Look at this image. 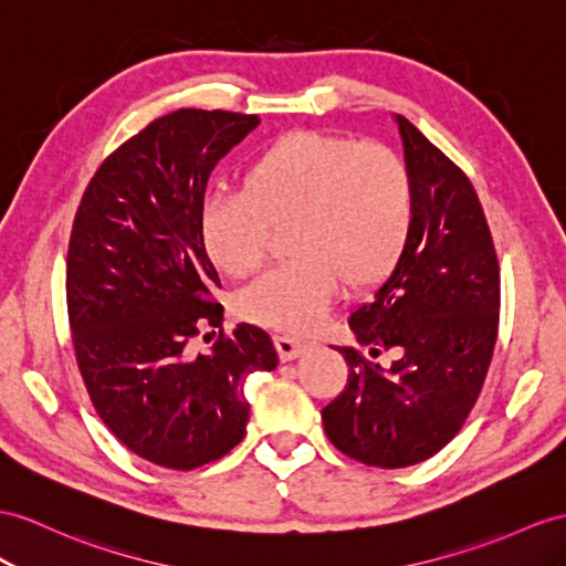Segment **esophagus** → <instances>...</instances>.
<instances>
[{
    "label": "esophagus",
    "instance_id": "34e87169",
    "mask_svg": "<svg viewBox=\"0 0 566 566\" xmlns=\"http://www.w3.org/2000/svg\"><path fill=\"white\" fill-rule=\"evenodd\" d=\"M274 346H277L282 360H294V358L306 354V349H308L306 342L294 339V337H286V335L274 337Z\"/></svg>",
    "mask_w": 566,
    "mask_h": 566
}]
</instances>
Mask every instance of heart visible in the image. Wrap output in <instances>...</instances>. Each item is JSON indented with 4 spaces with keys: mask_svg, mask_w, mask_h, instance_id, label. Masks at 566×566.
Masks as SVG:
<instances>
[{
    "mask_svg": "<svg viewBox=\"0 0 566 566\" xmlns=\"http://www.w3.org/2000/svg\"><path fill=\"white\" fill-rule=\"evenodd\" d=\"M413 188L407 165L385 145L323 132L270 140L243 169L241 193H214L200 234L217 270L245 280L268 253V229H286L289 263L270 270L239 298L251 323L313 329L346 289L382 282L407 249Z\"/></svg>",
    "mask_w": 566,
    "mask_h": 566,
    "instance_id": "obj_1",
    "label": "heart"
}]
</instances>
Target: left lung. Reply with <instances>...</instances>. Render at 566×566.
<instances>
[{
    "mask_svg": "<svg viewBox=\"0 0 566 566\" xmlns=\"http://www.w3.org/2000/svg\"><path fill=\"white\" fill-rule=\"evenodd\" d=\"M413 188L397 268L356 308L344 392L323 409L329 442L378 469L426 461L454 438L481 395L500 323V263L475 188L452 159L395 114Z\"/></svg>",
    "mask_w": 566,
    "mask_h": 566,
    "instance_id": "1",
    "label": "left lung"
}]
</instances>
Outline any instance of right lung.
<instances>
[{"label": "right lung", "instance_id": "add662e5", "mask_svg": "<svg viewBox=\"0 0 566 566\" xmlns=\"http://www.w3.org/2000/svg\"><path fill=\"white\" fill-rule=\"evenodd\" d=\"M258 124L222 109L155 119L99 165L71 229L66 306L81 378L117 440L163 469L231 452L249 423L245 378L280 364L268 332L249 323L220 332L206 354L188 346L224 321L200 234L210 171Z\"/></svg>", "mask_w": 566, "mask_h": 566}]
</instances>
